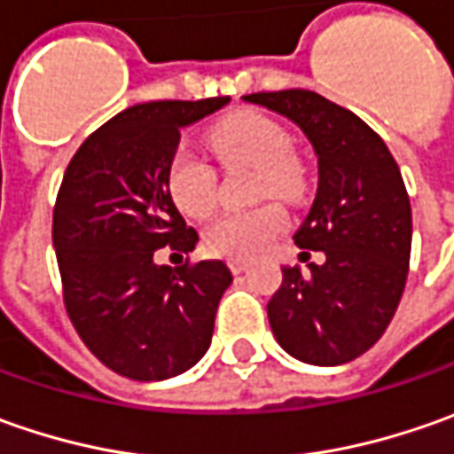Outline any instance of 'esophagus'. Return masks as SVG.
Here are the masks:
<instances>
[{
	"instance_id": "esophagus-1",
	"label": "esophagus",
	"mask_w": 454,
	"mask_h": 454,
	"mask_svg": "<svg viewBox=\"0 0 454 454\" xmlns=\"http://www.w3.org/2000/svg\"><path fill=\"white\" fill-rule=\"evenodd\" d=\"M247 268H250V262H247V260H230V270L235 272V275L245 272Z\"/></svg>"
}]
</instances>
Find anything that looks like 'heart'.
I'll use <instances>...</instances> for the list:
<instances>
[{
  "mask_svg": "<svg viewBox=\"0 0 454 454\" xmlns=\"http://www.w3.org/2000/svg\"><path fill=\"white\" fill-rule=\"evenodd\" d=\"M209 149L227 166L245 164L257 168V197L295 201L305 189L303 168L290 153V133L270 115L257 111L222 118L207 133ZM166 186L179 212L192 219L207 217L217 201V179L207 161L194 153H176L166 171ZM286 230V212L278 204H262L245 212H227L204 232L212 254L230 260H250L260 254Z\"/></svg>",
  "mask_w": 454,
  "mask_h": 454,
  "instance_id": "heart-1",
  "label": "heart"
}]
</instances>
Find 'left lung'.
Returning a JSON list of instances; mask_svg holds the SVG:
<instances>
[{"label": "left lung", "instance_id": "1", "mask_svg": "<svg viewBox=\"0 0 454 454\" xmlns=\"http://www.w3.org/2000/svg\"><path fill=\"white\" fill-rule=\"evenodd\" d=\"M242 100L293 121L318 159L316 200L293 239L321 250L325 262H310L308 272L283 265L268 303L272 333L303 364L354 361L381 339L407 283L411 207L399 166L358 115L313 90Z\"/></svg>", "mask_w": 454, "mask_h": 454}]
</instances>
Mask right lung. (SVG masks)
Wrapping results in <instances>:
<instances>
[{
	"label": "right lung",
	"mask_w": 454,
	"mask_h": 454,
	"mask_svg": "<svg viewBox=\"0 0 454 454\" xmlns=\"http://www.w3.org/2000/svg\"><path fill=\"white\" fill-rule=\"evenodd\" d=\"M230 96L133 106L90 133L67 166L52 215L65 308L82 343L115 374L161 381L200 361L232 272L222 260L168 268L153 253H192L166 186L182 129Z\"/></svg>",
	"instance_id": "right-lung-1"
}]
</instances>
